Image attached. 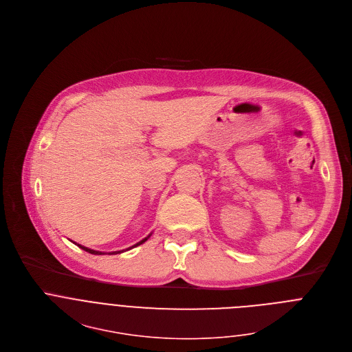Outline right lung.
<instances>
[{
  "mask_svg": "<svg viewBox=\"0 0 352 352\" xmlns=\"http://www.w3.org/2000/svg\"><path fill=\"white\" fill-rule=\"evenodd\" d=\"M152 235V233H151ZM151 235H148L145 239H142L141 242H138V243H135L134 246H131V248H129V249H126V250H131V249H134V248H137V246H140V245H142V243H145L149 238H151ZM77 245V243H76ZM80 249H82L84 252H88V253H91V254H95V256H102V254H120V253H123L124 250H119V252H110V253H104V252H98V250H92V249H88V248H85V246H81V245H77Z\"/></svg>",
  "mask_w": 352,
  "mask_h": 352,
  "instance_id": "add662e5",
  "label": "right lung"
}]
</instances>
